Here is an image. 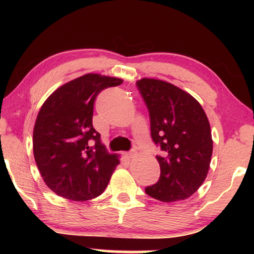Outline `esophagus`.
<instances>
[{
    "label": "esophagus",
    "mask_w": 254,
    "mask_h": 254,
    "mask_svg": "<svg viewBox=\"0 0 254 254\" xmlns=\"http://www.w3.org/2000/svg\"><path fill=\"white\" fill-rule=\"evenodd\" d=\"M134 156H135V154H133V153H124V157L127 158V159L133 158Z\"/></svg>",
    "instance_id": "34e87169"
}]
</instances>
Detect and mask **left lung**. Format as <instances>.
I'll return each instance as SVG.
<instances>
[{
    "mask_svg": "<svg viewBox=\"0 0 254 254\" xmlns=\"http://www.w3.org/2000/svg\"><path fill=\"white\" fill-rule=\"evenodd\" d=\"M136 86L149 112L153 141L164 152L156 156L159 180L145 192L166 203L190 197L205 181L213 154L206 113L193 96L165 80L144 77Z\"/></svg>",
    "mask_w": 254,
    "mask_h": 254,
    "instance_id": "left-lung-1",
    "label": "left lung"
}]
</instances>
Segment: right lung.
Instances as JSON below:
<instances>
[{"label":"right lung","instance_id":"1","mask_svg":"<svg viewBox=\"0 0 254 254\" xmlns=\"http://www.w3.org/2000/svg\"><path fill=\"white\" fill-rule=\"evenodd\" d=\"M122 83L118 77L85 74L60 86L41 106L32 149L42 179L57 195L88 201L105 191L120 155L109 154L101 144L93 127L94 102L102 89Z\"/></svg>","mask_w":254,"mask_h":254}]
</instances>
